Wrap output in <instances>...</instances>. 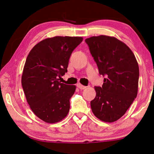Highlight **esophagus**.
<instances>
[{
  "instance_id": "34e87169",
  "label": "esophagus",
  "mask_w": 154,
  "mask_h": 154,
  "mask_svg": "<svg viewBox=\"0 0 154 154\" xmlns=\"http://www.w3.org/2000/svg\"><path fill=\"white\" fill-rule=\"evenodd\" d=\"M77 87L79 88V89H81V90H84V89H85V88H86L85 86L81 85V83H78L77 84Z\"/></svg>"
}]
</instances>
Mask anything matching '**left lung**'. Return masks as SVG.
I'll use <instances>...</instances> for the list:
<instances>
[{
  "label": "left lung",
  "mask_w": 154,
  "mask_h": 154,
  "mask_svg": "<svg viewBox=\"0 0 154 154\" xmlns=\"http://www.w3.org/2000/svg\"><path fill=\"white\" fill-rule=\"evenodd\" d=\"M99 73L105 76L102 87H94L90 102L100 121L112 123L123 116L137 95L139 66L133 52L116 38L101 35L85 39Z\"/></svg>",
  "instance_id": "left-lung-1"
}]
</instances>
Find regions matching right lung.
Returning <instances> with one entry per match:
<instances>
[{
    "label": "right lung",
    "mask_w": 154,
    "mask_h": 154,
    "mask_svg": "<svg viewBox=\"0 0 154 154\" xmlns=\"http://www.w3.org/2000/svg\"><path fill=\"white\" fill-rule=\"evenodd\" d=\"M82 37L54 36L40 41L27 56L23 69L22 85L27 102L34 114L48 123L64 119L70 109L75 85L59 81L67 72L73 50Z\"/></svg>",
    "instance_id": "right-lung-1"
}]
</instances>
